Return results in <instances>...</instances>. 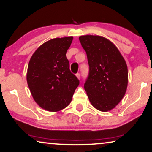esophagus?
Here are the masks:
<instances>
[{
	"instance_id": "34e87169",
	"label": "esophagus",
	"mask_w": 152,
	"mask_h": 152,
	"mask_svg": "<svg viewBox=\"0 0 152 152\" xmlns=\"http://www.w3.org/2000/svg\"><path fill=\"white\" fill-rule=\"evenodd\" d=\"M76 77L78 78V79H80V74H79V73H77V74H76Z\"/></svg>"
}]
</instances>
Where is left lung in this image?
Listing matches in <instances>:
<instances>
[{
    "instance_id": "obj_1",
    "label": "left lung",
    "mask_w": 152,
    "mask_h": 152,
    "mask_svg": "<svg viewBox=\"0 0 152 152\" xmlns=\"http://www.w3.org/2000/svg\"><path fill=\"white\" fill-rule=\"evenodd\" d=\"M90 72L84 85L89 100L97 110L107 112L121 102L128 86L126 61L116 46L102 36H80Z\"/></svg>"
}]
</instances>
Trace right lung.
<instances>
[{
	"label": "right lung",
	"mask_w": 152,
	"mask_h": 152,
	"mask_svg": "<svg viewBox=\"0 0 152 152\" xmlns=\"http://www.w3.org/2000/svg\"><path fill=\"white\" fill-rule=\"evenodd\" d=\"M73 37L54 38L32 54L26 79L35 102L45 110L58 112L72 100L79 80L70 72L66 53Z\"/></svg>",
	"instance_id": "right-lung-1"
}]
</instances>
